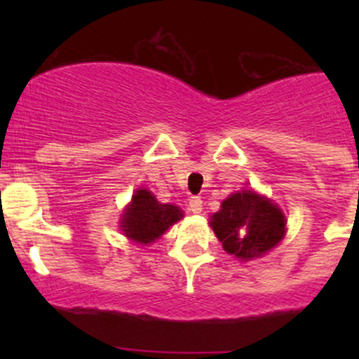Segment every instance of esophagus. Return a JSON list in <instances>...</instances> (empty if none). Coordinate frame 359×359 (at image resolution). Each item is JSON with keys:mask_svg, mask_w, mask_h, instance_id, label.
Segmentation results:
<instances>
[{"mask_svg": "<svg viewBox=\"0 0 359 359\" xmlns=\"http://www.w3.org/2000/svg\"><path fill=\"white\" fill-rule=\"evenodd\" d=\"M189 210L193 213H201L203 200H201L200 196H191L189 198Z\"/></svg>", "mask_w": 359, "mask_h": 359, "instance_id": "esophagus-1", "label": "esophagus"}]
</instances>
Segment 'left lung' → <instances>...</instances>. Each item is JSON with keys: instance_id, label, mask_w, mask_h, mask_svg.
<instances>
[{"instance_id": "8db88e82", "label": "left lung", "mask_w": 359, "mask_h": 359, "mask_svg": "<svg viewBox=\"0 0 359 359\" xmlns=\"http://www.w3.org/2000/svg\"><path fill=\"white\" fill-rule=\"evenodd\" d=\"M210 220L224 250L241 260L260 257L276 247L287 226L281 210L253 191L234 193Z\"/></svg>"}]
</instances>
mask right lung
<instances>
[{"mask_svg": "<svg viewBox=\"0 0 359 359\" xmlns=\"http://www.w3.org/2000/svg\"><path fill=\"white\" fill-rule=\"evenodd\" d=\"M182 217L175 205L159 203L149 191L139 189L123 213L121 229L125 236L137 243H153L172 224Z\"/></svg>", "mask_w": 359, "mask_h": 359, "instance_id": "obj_1", "label": "right lung"}]
</instances>
